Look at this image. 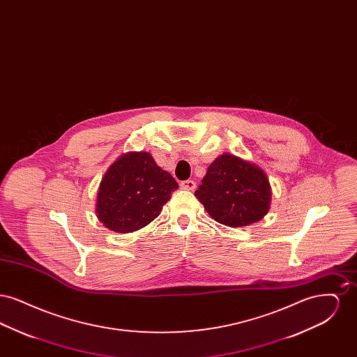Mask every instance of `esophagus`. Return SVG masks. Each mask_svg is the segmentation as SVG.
I'll return each instance as SVG.
<instances>
[{
  "label": "esophagus",
  "mask_w": 357,
  "mask_h": 357,
  "mask_svg": "<svg viewBox=\"0 0 357 357\" xmlns=\"http://www.w3.org/2000/svg\"><path fill=\"white\" fill-rule=\"evenodd\" d=\"M181 187L183 188V190H190V191H192V190H195V182L194 181H183L182 183H181Z\"/></svg>",
  "instance_id": "obj_1"
}]
</instances>
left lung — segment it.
<instances>
[{"label": "left lung", "mask_w": 357, "mask_h": 357, "mask_svg": "<svg viewBox=\"0 0 357 357\" xmlns=\"http://www.w3.org/2000/svg\"><path fill=\"white\" fill-rule=\"evenodd\" d=\"M195 197L214 221L242 227L268 214L272 187L258 165L225 153L208 166Z\"/></svg>", "instance_id": "8db88e82"}]
</instances>
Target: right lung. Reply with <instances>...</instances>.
<instances>
[{
    "instance_id": "right-lung-1",
    "label": "right lung",
    "mask_w": 357,
    "mask_h": 357,
    "mask_svg": "<svg viewBox=\"0 0 357 357\" xmlns=\"http://www.w3.org/2000/svg\"><path fill=\"white\" fill-rule=\"evenodd\" d=\"M176 188V181L156 165L151 153H123L102 176L96 217L111 231L132 233L160 214Z\"/></svg>"
}]
</instances>
